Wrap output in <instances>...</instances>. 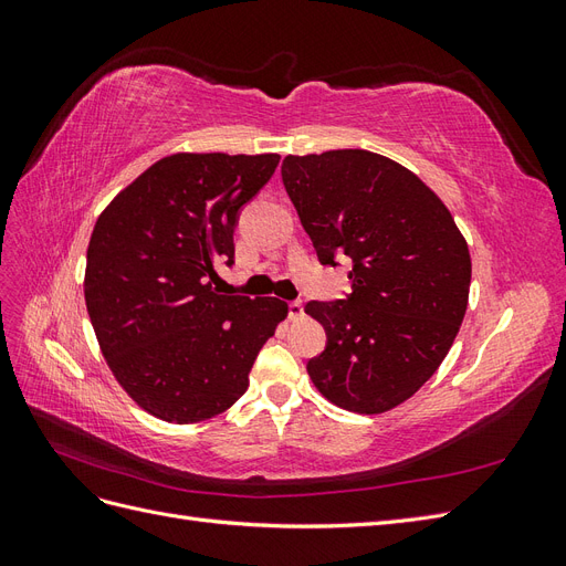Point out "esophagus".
I'll return each instance as SVG.
<instances>
[{"label":"esophagus","mask_w":566,"mask_h":566,"mask_svg":"<svg viewBox=\"0 0 566 566\" xmlns=\"http://www.w3.org/2000/svg\"><path fill=\"white\" fill-rule=\"evenodd\" d=\"M287 312H290V318H293V321H300L302 316H304V304L302 302H290L287 304Z\"/></svg>","instance_id":"obj_1"}]
</instances>
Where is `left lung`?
Segmentation results:
<instances>
[{
	"mask_svg": "<svg viewBox=\"0 0 566 566\" xmlns=\"http://www.w3.org/2000/svg\"><path fill=\"white\" fill-rule=\"evenodd\" d=\"M281 177L321 264L352 260L347 300L304 306L328 335L310 378L339 408L385 413L432 378L460 331L465 238L430 186L378 153L287 156Z\"/></svg>",
	"mask_w": 566,
	"mask_h": 566,
	"instance_id": "8db88e82",
	"label": "left lung"
}]
</instances>
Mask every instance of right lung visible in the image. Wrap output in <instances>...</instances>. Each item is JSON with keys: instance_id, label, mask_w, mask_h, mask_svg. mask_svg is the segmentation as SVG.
Listing matches in <instances>:
<instances>
[{"instance_id": "add662e5", "label": "right lung", "mask_w": 566, "mask_h": 566, "mask_svg": "<svg viewBox=\"0 0 566 566\" xmlns=\"http://www.w3.org/2000/svg\"><path fill=\"white\" fill-rule=\"evenodd\" d=\"M279 160L276 153H175L98 214L84 302L115 380L150 416L188 424L224 413L287 316L279 297L212 287L217 264H233L238 210Z\"/></svg>"}]
</instances>
